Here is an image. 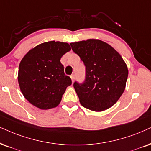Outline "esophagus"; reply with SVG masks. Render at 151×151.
Segmentation results:
<instances>
[{"mask_svg":"<svg viewBox=\"0 0 151 151\" xmlns=\"http://www.w3.org/2000/svg\"><path fill=\"white\" fill-rule=\"evenodd\" d=\"M70 77H71L72 81L74 82V79H75V76H74V74H72V75L70 76Z\"/></svg>","mask_w":151,"mask_h":151,"instance_id":"1","label":"esophagus"}]
</instances>
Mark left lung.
<instances>
[{"label": "left lung", "instance_id": "8db88e82", "mask_svg": "<svg viewBox=\"0 0 151 151\" xmlns=\"http://www.w3.org/2000/svg\"><path fill=\"white\" fill-rule=\"evenodd\" d=\"M70 45L86 66L84 82L74 83L81 104L94 111L111 107L126 85L128 69L123 58L111 46L100 40L88 39Z\"/></svg>", "mask_w": 151, "mask_h": 151}]
</instances>
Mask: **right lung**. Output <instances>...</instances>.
<instances>
[{"label": "right lung", "instance_id": "add662e5", "mask_svg": "<svg viewBox=\"0 0 151 151\" xmlns=\"http://www.w3.org/2000/svg\"><path fill=\"white\" fill-rule=\"evenodd\" d=\"M71 50L69 44L49 41L31 49L21 60L18 82L24 98L36 107H56L67 87L72 84L60 58Z\"/></svg>", "mask_w": 151, "mask_h": 151}]
</instances>
